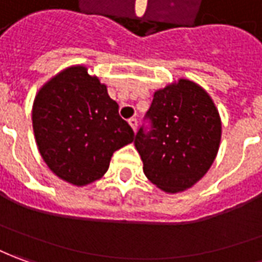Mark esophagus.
I'll list each match as a JSON object with an SVG mask.
<instances>
[{
	"instance_id": "esophagus-1",
	"label": "esophagus",
	"mask_w": 262,
	"mask_h": 262,
	"mask_svg": "<svg viewBox=\"0 0 262 262\" xmlns=\"http://www.w3.org/2000/svg\"><path fill=\"white\" fill-rule=\"evenodd\" d=\"M129 124H130V127L133 129V132H136V129H138V119H135V117L129 119Z\"/></svg>"
}]
</instances>
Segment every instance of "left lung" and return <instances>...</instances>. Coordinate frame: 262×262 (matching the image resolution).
<instances>
[{"instance_id": "left-lung-1", "label": "left lung", "mask_w": 262, "mask_h": 262, "mask_svg": "<svg viewBox=\"0 0 262 262\" xmlns=\"http://www.w3.org/2000/svg\"><path fill=\"white\" fill-rule=\"evenodd\" d=\"M135 146L143 172L159 189L176 193L192 188L209 170L221 143V117L211 96L191 80L156 90Z\"/></svg>"}]
</instances>
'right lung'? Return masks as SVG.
Here are the masks:
<instances>
[{"mask_svg": "<svg viewBox=\"0 0 262 262\" xmlns=\"http://www.w3.org/2000/svg\"><path fill=\"white\" fill-rule=\"evenodd\" d=\"M33 130L50 170L76 186L100 179L113 154L135 139L106 84L84 66L64 69L38 90Z\"/></svg>", "mask_w": 262, "mask_h": 262, "instance_id": "1", "label": "right lung"}]
</instances>
